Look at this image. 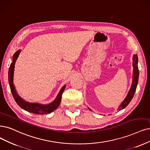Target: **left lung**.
I'll return each mask as SVG.
<instances>
[{
	"label": "left lung",
	"mask_w": 150,
	"mask_h": 150,
	"mask_svg": "<svg viewBox=\"0 0 150 150\" xmlns=\"http://www.w3.org/2000/svg\"><path fill=\"white\" fill-rule=\"evenodd\" d=\"M133 67H134V71H133V80L131 88L126 98L119 106L118 110H119L124 109L130 103L136 91L138 81V76H139V70H138V56L137 54L134 55V56H133ZM89 109L91 110L90 108Z\"/></svg>",
	"instance_id": "8db88e82"
}]
</instances>
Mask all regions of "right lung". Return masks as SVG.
Listing matches in <instances>:
<instances>
[{"label": "right lung", "instance_id": "right-lung-1", "mask_svg": "<svg viewBox=\"0 0 150 150\" xmlns=\"http://www.w3.org/2000/svg\"><path fill=\"white\" fill-rule=\"evenodd\" d=\"M21 52V50H18L16 51L13 55L12 62L11 63L10 66L8 70V82L9 85L11 90V92L12 93L13 97L15 99L16 103L18 104V106L23 109L26 110V111L36 114L39 115H44L52 112L55 109H56L60 103L61 99H62V93L65 90L66 85H64L61 90H60L59 94L57 95L55 100L49 103L48 104H41L39 103H31L25 101L22 99L16 93L15 88L13 85V73H14V68L16 60L17 59L18 55Z\"/></svg>", "mask_w": 150, "mask_h": 150}]
</instances>
